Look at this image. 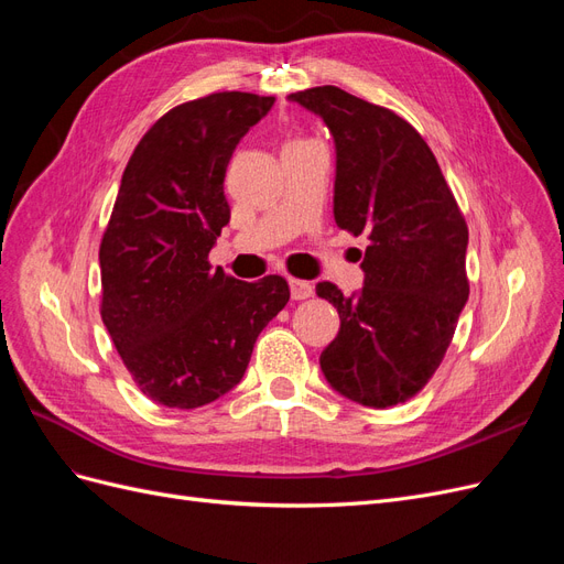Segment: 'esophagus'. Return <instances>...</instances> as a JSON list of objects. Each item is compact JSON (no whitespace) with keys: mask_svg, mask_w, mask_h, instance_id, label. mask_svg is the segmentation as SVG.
Listing matches in <instances>:
<instances>
[{"mask_svg":"<svg viewBox=\"0 0 564 564\" xmlns=\"http://www.w3.org/2000/svg\"><path fill=\"white\" fill-rule=\"evenodd\" d=\"M289 289H292V299L303 301L313 296V284L305 282V280H296V278H289Z\"/></svg>","mask_w":564,"mask_h":564,"instance_id":"1","label":"esophagus"}]
</instances>
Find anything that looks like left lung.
<instances>
[{"instance_id": "1", "label": "left lung", "mask_w": 564, "mask_h": 564, "mask_svg": "<svg viewBox=\"0 0 564 564\" xmlns=\"http://www.w3.org/2000/svg\"><path fill=\"white\" fill-rule=\"evenodd\" d=\"M289 98L319 115L334 135L336 226L369 240L360 292L315 286L340 317L319 355L322 373L352 402L395 406L433 379L468 301L466 218L406 119L338 87Z\"/></svg>"}]
</instances>
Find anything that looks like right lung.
Segmentation results:
<instances>
[{
    "mask_svg": "<svg viewBox=\"0 0 564 564\" xmlns=\"http://www.w3.org/2000/svg\"><path fill=\"white\" fill-rule=\"evenodd\" d=\"M272 96L220 91L162 115L135 145L100 240V317L152 402L195 409L242 381L256 338L289 301L280 275L212 268L228 226L226 169Z\"/></svg>",
    "mask_w": 564,
    "mask_h": 564,
    "instance_id": "add662e5",
    "label": "right lung"
}]
</instances>
